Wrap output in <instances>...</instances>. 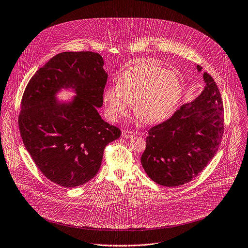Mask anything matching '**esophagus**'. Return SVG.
<instances>
[{"label":"esophagus","mask_w":248,"mask_h":248,"mask_svg":"<svg viewBox=\"0 0 248 248\" xmlns=\"http://www.w3.org/2000/svg\"><path fill=\"white\" fill-rule=\"evenodd\" d=\"M122 135H123L124 138L128 139V138H132L135 135V133L133 131H130V130H123Z\"/></svg>","instance_id":"obj_1"}]
</instances>
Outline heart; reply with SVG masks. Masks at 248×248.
<instances>
[{
  "instance_id": "1",
  "label": "heart",
  "mask_w": 248,
  "mask_h": 248,
  "mask_svg": "<svg viewBox=\"0 0 248 248\" xmlns=\"http://www.w3.org/2000/svg\"><path fill=\"white\" fill-rule=\"evenodd\" d=\"M182 96L180 78L173 72L143 61L118 78L117 86L108 87L103 94L106 114L112 121L125 117L135 102V114L144 123L154 124L167 118Z\"/></svg>"
}]
</instances>
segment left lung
<instances>
[{"label":"left lung","mask_w":248,"mask_h":248,"mask_svg":"<svg viewBox=\"0 0 248 248\" xmlns=\"http://www.w3.org/2000/svg\"><path fill=\"white\" fill-rule=\"evenodd\" d=\"M203 78L206 86L197 99L149 130L141 162L159 185L176 187L192 181L218 150L224 132L223 103L214 78L208 73Z\"/></svg>","instance_id":"obj_1"}]
</instances>
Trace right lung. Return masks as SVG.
Wrapping results in <instances>:
<instances>
[{
  "label": "right lung",
  "instance_id": "1",
  "mask_svg": "<svg viewBox=\"0 0 248 248\" xmlns=\"http://www.w3.org/2000/svg\"><path fill=\"white\" fill-rule=\"evenodd\" d=\"M102 66L94 51L58 53L33 75L22 97L18 124L23 143L41 172L65 188L94 178L105 147L121 136L97 111L107 81ZM62 87L75 89L73 103L53 99Z\"/></svg>",
  "mask_w": 248,
  "mask_h": 248
}]
</instances>
